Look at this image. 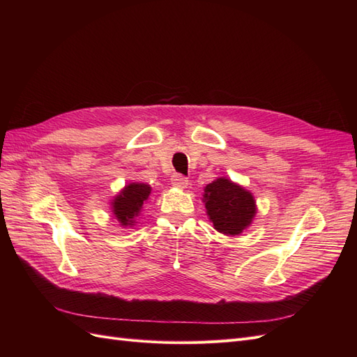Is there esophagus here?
I'll return each mask as SVG.
<instances>
[{"mask_svg": "<svg viewBox=\"0 0 357 357\" xmlns=\"http://www.w3.org/2000/svg\"><path fill=\"white\" fill-rule=\"evenodd\" d=\"M171 183H172V186H176V188H181V189H185V188L189 185L188 178H186V177H183L181 174H174V176H172V178H171Z\"/></svg>", "mask_w": 357, "mask_h": 357, "instance_id": "obj_1", "label": "esophagus"}]
</instances>
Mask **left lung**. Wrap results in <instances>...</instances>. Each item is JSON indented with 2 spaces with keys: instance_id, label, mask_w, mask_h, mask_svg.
<instances>
[{
  "instance_id": "8db88e82",
  "label": "left lung",
  "mask_w": 357,
  "mask_h": 357,
  "mask_svg": "<svg viewBox=\"0 0 357 357\" xmlns=\"http://www.w3.org/2000/svg\"><path fill=\"white\" fill-rule=\"evenodd\" d=\"M204 198L214 228L226 235L241 234L256 213L252 193L228 178H218L207 185Z\"/></svg>"
}]
</instances>
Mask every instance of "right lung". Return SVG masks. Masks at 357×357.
Returning a JSON list of instances; mask_svg holds the SVG:
<instances>
[{
  "instance_id": "1",
  "label": "right lung",
  "mask_w": 357,
  "mask_h": 357,
  "mask_svg": "<svg viewBox=\"0 0 357 357\" xmlns=\"http://www.w3.org/2000/svg\"><path fill=\"white\" fill-rule=\"evenodd\" d=\"M150 190L152 189L144 183H131L126 186L113 201V213L117 220L123 226L132 225L143 207V202L149 198Z\"/></svg>"
}]
</instances>
